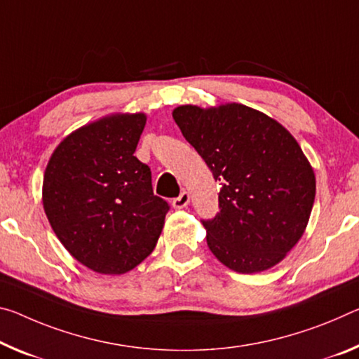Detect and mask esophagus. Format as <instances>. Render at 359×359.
Returning <instances> with one entry per match:
<instances>
[{"label": "esophagus", "mask_w": 359, "mask_h": 359, "mask_svg": "<svg viewBox=\"0 0 359 359\" xmlns=\"http://www.w3.org/2000/svg\"><path fill=\"white\" fill-rule=\"evenodd\" d=\"M189 203H190V195L187 191H182L177 198H174L172 200V206L175 209H184L189 206Z\"/></svg>", "instance_id": "1"}]
</instances>
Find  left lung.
I'll list each match as a JSON object with an SVG mask.
<instances>
[{"mask_svg":"<svg viewBox=\"0 0 359 359\" xmlns=\"http://www.w3.org/2000/svg\"><path fill=\"white\" fill-rule=\"evenodd\" d=\"M187 142L219 180V208L203 220L208 246L238 273L269 270L302 238L316 180L291 133L241 104L172 111Z\"/></svg>","mask_w":359,"mask_h":359,"instance_id":"obj_1","label":"left lung"}]
</instances>
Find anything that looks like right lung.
<instances>
[{"mask_svg": "<svg viewBox=\"0 0 359 359\" xmlns=\"http://www.w3.org/2000/svg\"><path fill=\"white\" fill-rule=\"evenodd\" d=\"M145 113H116L60 142L43 179L54 233L79 264L123 275L155 249L169 204L153 195L151 170L134 156Z\"/></svg>", "mask_w": 359, "mask_h": 359, "instance_id": "1", "label": "right lung"}]
</instances>
